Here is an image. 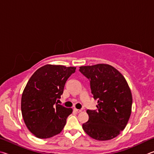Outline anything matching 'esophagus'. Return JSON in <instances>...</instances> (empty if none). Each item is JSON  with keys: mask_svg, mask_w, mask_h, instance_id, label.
Masks as SVG:
<instances>
[{"mask_svg": "<svg viewBox=\"0 0 154 154\" xmlns=\"http://www.w3.org/2000/svg\"><path fill=\"white\" fill-rule=\"evenodd\" d=\"M74 111H75V112H78V113H80V112H82V109H79L75 108V109H74Z\"/></svg>", "mask_w": 154, "mask_h": 154, "instance_id": "obj_1", "label": "esophagus"}]
</instances>
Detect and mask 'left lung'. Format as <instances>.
Segmentation results:
<instances>
[{
	"mask_svg": "<svg viewBox=\"0 0 154 154\" xmlns=\"http://www.w3.org/2000/svg\"><path fill=\"white\" fill-rule=\"evenodd\" d=\"M80 72L90 80L98 110H87L89 119L82 128L98 141L116 137L125 128L132 111L133 97L123 75L112 66L100 63L80 67Z\"/></svg>",
	"mask_w": 154,
	"mask_h": 154,
	"instance_id": "left-lung-1",
	"label": "left lung"
}]
</instances>
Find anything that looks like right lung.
<instances>
[{"label":"right lung","instance_id":"right-lung-1","mask_svg":"<svg viewBox=\"0 0 154 154\" xmlns=\"http://www.w3.org/2000/svg\"><path fill=\"white\" fill-rule=\"evenodd\" d=\"M75 67L47 64L32 74L24 88L21 101L23 119L35 137L47 139L59 134L72 113L57 103Z\"/></svg>","mask_w":154,"mask_h":154}]
</instances>
